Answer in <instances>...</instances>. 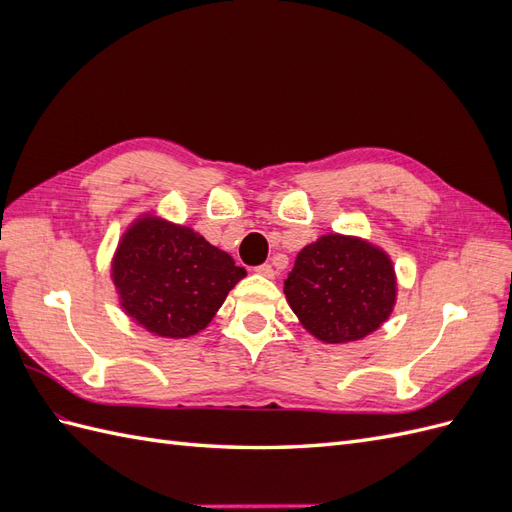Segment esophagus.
I'll use <instances>...</instances> for the list:
<instances>
[{
	"mask_svg": "<svg viewBox=\"0 0 512 512\" xmlns=\"http://www.w3.org/2000/svg\"><path fill=\"white\" fill-rule=\"evenodd\" d=\"M256 273H260L262 277H273V275H275V271H273V267L269 265V262H265V265L256 267Z\"/></svg>",
	"mask_w": 512,
	"mask_h": 512,
	"instance_id": "obj_1",
	"label": "esophagus"
}]
</instances>
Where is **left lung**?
<instances>
[{
    "label": "left lung",
    "mask_w": 512,
    "mask_h": 512,
    "mask_svg": "<svg viewBox=\"0 0 512 512\" xmlns=\"http://www.w3.org/2000/svg\"><path fill=\"white\" fill-rule=\"evenodd\" d=\"M284 294L316 339L348 344L389 320L397 299V277L389 254L380 247L333 232L297 254Z\"/></svg>",
    "instance_id": "8db88e82"
}]
</instances>
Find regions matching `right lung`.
Wrapping results in <instances>:
<instances>
[{
  "label": "right lung",
  "mask_w": 512,
  "mask_h": 512,
  "mask_svg": "<svg viewBox=\"0 0 512 512\" xmlns=\"http://www.w3.org/2000/svg\"><path fill=\"white\" fill-rule=\"evenodd\" d=\"M111 269L123 312L149 333L173 339L203 331L245 277L203 235L156 215L123 232Z\"/></svg>",
  "instance_id": "add662e5"
}]
</instances>
